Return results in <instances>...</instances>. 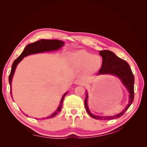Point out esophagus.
I'll use <instances>...</instances> for the list:
<instances>
[{
	"instance_id": "esophagus-1",
	"label": "esophagus",
	"mask_w": 147,
	"mask_h": 147,
	"mask_svg": "<svg viewBox=\"0 0 147 147\" xmlns=\"http://www.w3.org/2000/svg\"><path fill=\"white\" fill-rule=\"evenodd\" d=\"M74 83L75 85H83V82H82V80L80 79H77L74 82Z\"/></svg>"
}]
</instances>
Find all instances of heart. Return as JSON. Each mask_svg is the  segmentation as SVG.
<instances>
[{"mask_svg": "<svg viewBox=\"0 0 147 147\" xmlns=\"http://www.w3.org/2000/svg\"><path fill=\"white\" fill-rule=\"evenodd\" d=\"M70 61L74 67L85 69L86 73L91 74L97 71L101 65V59L85 50H80L70 55Z\"/></svg>", "mask_w": 147, "mask_h": 147, "instance_id": "obj_1", "label": "heart"}]
</instances>
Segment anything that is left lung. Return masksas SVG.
<instances>
[{"mask_svg": "<svg viewBox=\"0 0 147 147\" xmlns=\"http://www.w3.org/2000/svg\"><path fill=\"white\" fill-rule=\"evenodd\" d=\"M100 54L102 57V64L100 69L98 71V74H112L117 76L122 80L123 84L128 90L129 92V100L126 107L122 111L121 113L114 116L102 117L96 116L93 115L89 111L88 105H87V98L88 95L86 93V98L85 100V106L86 112L92 117L98 120H112L115 119L122 116L126 111L128 109L129 106L133 102L135 93H134V83H135V77H134L132 71L129 65L126 61L115 55L114 53L107 50L100 51Z\"/></svg>", "mask_w": 147, "mask_h": 147, "instance_id": "1", "label": "left lung"}]
</instances>
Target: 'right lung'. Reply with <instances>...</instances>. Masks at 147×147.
<instances>
[{
    "mask_svg": "<svg viewBox=\"0 0 147 147\" xmlns=\"http://www.w3.org/2000/svg\"><path fill=\"white\" fill-rule=\"evenodd\" d=\"M63 45H64V42L58 40H38V41L28 45L25 47V49H24L23 52L21 53V54L16 59V60L14 61L13 64L12 65L11 71L9 76V84H10V87H11V89H10L11 95V82H12V76H13V74L17 65L18 64L19 62H20L22 59H23V57H26V56L30 54H36V53L43 52L45 51H55V50H57L59 49H60L61 47L63 46ZM67 92L65 93L63 95V96H62V98L61 100L60 105H59L57 111H56L54 114H52L51 116H49L47 117V119L52 118L53 117L55 116V115H57L59 112L61 111V107L62 106V103H63V100L65 97V96L67 95ZM11 97H12V95H11Z\"/></svg>",
    "mask_w": 147,
    "mask_h": 147,
    "instance_id": "right-lung-1",
    "label": "right lung"
}]
</instances>
